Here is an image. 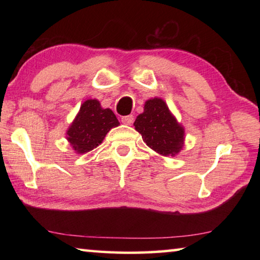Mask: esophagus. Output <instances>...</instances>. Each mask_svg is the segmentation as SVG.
I'll list each match as a JSON object with an SVG mask.
<instances>
[{"mask_svg":"<svg viewBox=\"0 0 260 260\" xmlns=\"http://www.w3.org/2000/svg\"><path fill=\"white\" fill-rule=\"evenodd\" d=\"M133 121H134V116H132V114H129V116L121 117V122L125 125H132L133 124Z\"/></svg>","mask_w":260,"mask_h":260,"instance_id":"1","label":"esophagus"}]
</instances>
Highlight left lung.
I'll return each mask as SVG.
<instances>
[{"mask_svg": "<svg viewBox=\"0 0 260 260\" xmlns=\"http://www.w3.org/2000/svg\"><path fill=\"white\" fill-rule=\"evenodd\" d=\"M134 127L147 146L158 155L173 157L182 150L184 128L162 99L146 101L143 112L136 117Z\"/></svg>", "mask_w": 260, "mask_h": 260, "instance_id": "obj_1", "label": "left lung"}]
</instances>
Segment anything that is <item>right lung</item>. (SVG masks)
Listing matches in <instances>:
<instances>
[{
    "mask_svg": "<svg viewBox=\"0 0 260 260\" xmlns=\"http://www.w3.org/2000/svg\"><path fill=\"white\" fill-rule=\"evenodd\" d=\"M111 109H104L100 101L89 99L81 104L67 131V140L74 152L86 153L99 147L113 127L119 126Z\"/></svg>",
    "mask_w": 260,
    "mask_h": 260,
    "instance_id": "obj_1",
    "label": "right lung"
}]
</instances>
